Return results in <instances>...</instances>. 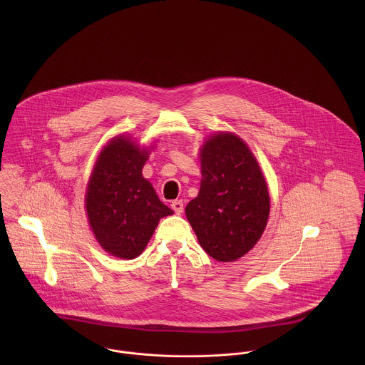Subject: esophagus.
<instances>
[{
    "mask_svg": "<svg viewBox=\"0 0 365 365\" xmlns=\"http://www.w3.org/2000/svg\"><path fill=\"white\" fill-rule=\"evenodd\" d=\"M171 208L177 215H180L184 210V202L181 200H175V201L171 202Z\"/></svg>",
    "mask_w": 365,
    "mask_h": 365,
    "instance_id": "1",
    "label": "esophagus"
}]
</instances>
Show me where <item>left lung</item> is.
Masks as SVG:
<instances>
[{"label": "left lung", "instance_id": "left-lung-1", "mask_svg": "<svg viewBox=\"0 0 365 365\" xmlns=\"http://www.w3.org/2000/svg\"><path fill=\"white\" fill-rule=\"evenodd\" d=\"M198 197L185 208L200 245L212 259L235 261L265 229L269 197L257 160L232 133L212 136L201 152Z\"/></svg>", "mask_w": 365, "mask_h": 365}]
</instances>
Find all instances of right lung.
Instances as JSON below:
<instances>
[{
    "mask_svg": "<svg viewBox=\"0 0 365 365\" xmlns=\"http://www.w3.org/2000/svg\"><path fill=\"white\" fill-rule=\"evenodd\" d=\"M148 157L129 139L115 138L98 156L87 187L90 226L105 250L119 259L138 257L158 220L173 215L142 175Z\"/></svg>",
    "mask_w": 365,
    "mask_h": 365,
    "instance_id": "obj_1",
    "label": "right lung"
}]
</instances>
